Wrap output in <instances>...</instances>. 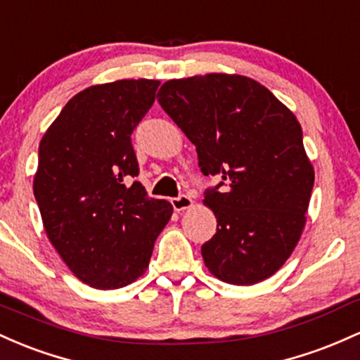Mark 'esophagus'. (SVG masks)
I'll return each instance as SVG.
<instances>
[{
  "label": "esophagus",
  "instance_id": "1",
  "mask_svg": "<svg viewBox=\"0 0 360 360\" xmlns=\"http://www.w3.org/2000/svg\"><path fill=\"white\" fill-rule=\"evenodd\" d=\"M172 205L176 212H180V211H185V209H191L193 205V200L188 195H179V197H173Z\"/></svg>",
  "mask_w": 360,
  "mask_h": 360
}]
</instances>
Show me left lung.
Instances as JSON below:
<instances>
[{"instance_id":"left-lung-1","label":"left lung","mask_w":360,"mask_h":360,"mask_svg":"<svg viewBox=\"0 0 360 360\" xmlns=\"http://www.w3.org/2000/svg\"><path fill=\"white\" fill-rule=\"evenodd\" d=\"M158 102L195 144L217 231L202 245L214 277L252 285L277 272L300 241L314 184L296 115L240 75L169 79ZM224 186V189H221Z\"/></svg>"}]
</instances>
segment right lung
Returning a JSON list of instances; mask_svg holds the SVG:
<instances>
[{"mask_svg":"<svg viewBox=\"0 0 360 360\" xmlns=\"http://www.w3.org/2000/svg\"><path fill=\"white\" fill-rule=\"evenodd\" d=\"M158 79H119L79 91L39 146L34 195L47 238L79 281L119 289L146 272L173 214L148 197L131 134L155 103Z\"/></svg>","mask_w":360,"mask_h":360,"instance_id":"add662e5","label":"right lung"}]
</instances>
